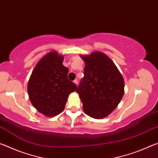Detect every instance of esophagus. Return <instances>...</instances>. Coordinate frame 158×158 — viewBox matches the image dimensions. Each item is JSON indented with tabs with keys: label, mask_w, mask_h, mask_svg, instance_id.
I'll use <instances>...</instances> for the list:
<instances>
[{
	"label": "esophagus",
	"mask_w": 158,
	"mask_h": 158,
	"mask_svg": "<svg viewBox=\"0 0 158 158\" xmlns=\"http://www.w3.org/2000/svg\"><path fill=\"white\" fill-rule=\"evenodd\" d=\"M74 83L77 85H78V80L75 79V80H74Z\"/></svg>",
	"instance_id": "esophagus-1"
}]
</instances>
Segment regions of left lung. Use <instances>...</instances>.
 Segmentation results:
<instances>
[{"mask_svg":"<svg viewBox=\"0 0 158 158\" xmlns=\"http://www.w3.org/2000/svg\"><path fill=\"white\" fill-rule=\"evenodd\" d=\"M85 63L84 78L76 90L85 114L104 118L118 105L124 94V79L114 63L100 52L81 55Z\"/></svg>","mask_w":158,"mask_h":158,"instance_id":"left-lung-1","label":"left lung"}]
</instances>
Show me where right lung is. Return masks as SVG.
<instances>
[{
    "instance_id": "right-lung-1",
    "label": "right lung",
    "mask_w": 158,
    "mask_h": 158,
    "mask_svg": "<svg viewBox=\"0 0 158 158\" xmlns=\"http://www.w3.org/2000/svg\"><path fill=\"white\" fill-rule=\"evenodd\" d=\"M63 56L56 51L47 53L37 62L28 83L32 105L47 117L60 114L69 93L77 88L68 79V69L63 65Z\"/></svg>"
}]
</instances>
